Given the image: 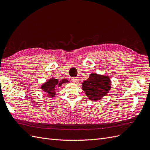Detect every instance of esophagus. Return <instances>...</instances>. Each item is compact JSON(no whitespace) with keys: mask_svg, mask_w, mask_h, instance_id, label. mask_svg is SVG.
Masks as SVG:
<instances>
[{"mask_svg":"<svg viewBox=\"0 0 150 150\" xmlns=\"http://www.w3.org/2000/svg\"><path fill=\"white\" fill-rule=\"evenodd\" d=\"M79 78L78 77H73V78L71 79V80L73 82H74V83H78L79 81Z\"/></svg>","mask_w":150,"mask_h":150,"instance_id":"1","label":"esophagus"}]
</instances>
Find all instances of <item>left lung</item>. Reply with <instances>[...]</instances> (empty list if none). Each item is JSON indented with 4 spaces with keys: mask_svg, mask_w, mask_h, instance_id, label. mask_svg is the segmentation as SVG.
Instances as JSON below:
<instances>
[{
    "mask_svg": "<svg viewBox=\"0 0 150 150\" xmlns=\"http://www.w3.org/2000/svg\"><path fill=\"white\" fill-rule=\"evenodd\" d=\"M111 85L112 83L108 76L92 73L82 83V90L90 100L98 101L109 92Z\"/></svg>",
    "mask_w": 150,
    "mask_h": 150,
    "instance_id": "1",
    "label": "left lung"
}]
</instances>
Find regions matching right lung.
<instances>
[{
  "mask_svg": "<svg viewBox=\"0 0 150 150\" xmlns=\"http://www.w3.org/2000/svg\"><path fill=\"white\" fill-rule=\"evenodd\" d=\"M67 82L69 81L66 79H62L59 81L57 79L52 78L42 85L41 89L47 94L48 97L54 98L56 95L55 88L57 86L59 87L63 83H66Z\"/></svg>",
  "mask_w": 150,
  "mask_h": 150,
  "instance_id": "1",
  "label": "right lung"
}]
</instances>
